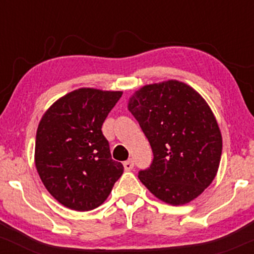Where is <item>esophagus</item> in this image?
Returning a JSON list of instances; mask_svg holds the SVG:
<instances>
[{
  "mask_svg": "<svg viewBox=\"0 0 254 254\" xmlns=\"http://www.w3.org/2000/svg\"><path fill=\"white\" fill-rule=\"evenodd\" d=\"M124 168L125 171H131L133 168V161L131 159L127 160V161L124 162Z\"/></svg>",
  "mask_w": 254,
  "mask_h": 254,
  "instance_id": "1",
  "label": "esophagus"
}]
</instances>
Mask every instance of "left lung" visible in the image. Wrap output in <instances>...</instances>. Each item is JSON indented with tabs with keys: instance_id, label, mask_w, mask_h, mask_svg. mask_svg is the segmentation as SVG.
<instances>
[{
	"instance_id": "8db88e82",
	"label": "left lung",
	"mask_w": 254,
	"mask_h": 254,
	"mask_svg": "<svg viewBox=\"0 0 254 254\" xmlns=\"http://www.w3.org/2000/svg\"><path fill=\"white\" fill-rule=\"evenodd\" d=\"M127 109L153 150L138 178L154 196L182 205L199 196L216 176L222 136L210 107L188 84L176 80L148 84Z\"/></svg>"
}]
</instances>
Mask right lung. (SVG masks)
I'll use <instances>...</instances> for the list:
<instances>
[{
  "mask_svg": "<svg viewBox=\"0 0 254 254\" xmlns=\"http://www.w3.org/2000/svg\"><path fill=\"white\" fill-rule=\"evenodd\" d=\"M122 92L80 88L57 100L40 121L36 167L40 179L66 208L88 211L109 197L123 174L111 157L101 127Z\"/></svg>",
  "mask_w": 254,
  "mask_h": 254,
  "instance_id": "1",
  "label": "right lung"
}]
</instances>
